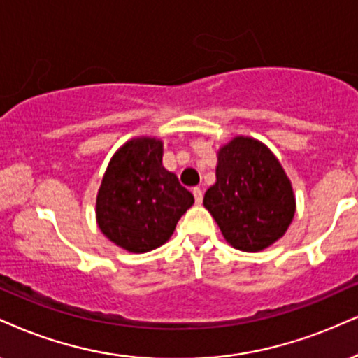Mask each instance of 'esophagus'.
<instances>
[{"mask_svg": "<svg viewBox=\"0 0 358 358\" xmlns=\"http://www.w3.org/2000/svg\"><path fill=\"white\" fill-rule=\"evenodd\" d=\"M192 194H194V199H196V204L197 206H201V202H202V191L199 187H194L192 189Z\"/></svg>", "mask_w": 358, "mask_h": 358, "instance_id": "34e87169", "label": "esophagus"}]
</instances>
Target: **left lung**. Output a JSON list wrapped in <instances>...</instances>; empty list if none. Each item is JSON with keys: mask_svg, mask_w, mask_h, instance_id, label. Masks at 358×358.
Masks as SVG:
<instances>
[{"mask_svg": "<svg viewBox=\"0 0 358 358\" xmlns=\"http://www.w3.org/2000/svg\"><path fill=\"white\" fill-rule=\"evenodd\" d=\"M204 207L224 239L242 252H259L287 232L295 214V194L271 149L249 136L220 145L215 182Z\"/></svg>", "mask_w": 358, "mask_h": 358, "instance_id": "left-lung-1", "label": "left lung"}]
</instances>
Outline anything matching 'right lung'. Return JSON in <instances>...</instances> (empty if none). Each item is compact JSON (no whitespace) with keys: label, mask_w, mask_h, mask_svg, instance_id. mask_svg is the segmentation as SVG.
Listing matches in <instances>:
<instances>
[{"label":"right lung","mask_w":358,"mask_h":358,"mask_svg":"<svg viewBox=\"0 0 358 358\" xmlns=\"http://www.w3.org/2000/svg\"><path fill=\"white\" fill-rule=\"evenodd\" d=\"M164 144L132 138L113 154L96 197L101 232L127 252L144 254L171 239L194 196L162 166Z\"/></svg>","instance_id":"1"}]
</instances>
